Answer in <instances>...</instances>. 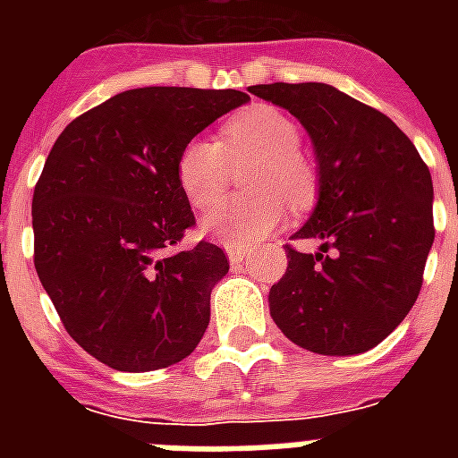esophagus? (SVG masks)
<instances>
[{
    "label": "esophagus",
    "mask_w": 458,
    "mask_h": 458,
    "mask_svg": "<svg viewBox=\"0 0 458 458\" xmlns=\"http://www.w3.org/2000/svg\"><path fill=\"white\" fill-rule=\"evenodd\" d=\"M225 251H228V259L233 266H240L244 259L250 257V251L244 250V247H225Z\"/></svg>",
    "instance_id": "34e87169"
}]
</instances>
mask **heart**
Listing matches in <instances>:
<instances>
[{"mask_svg":"<svg viewBox=\"0 0 458 458\" xmlns=\"http://www.w3.org/2000/svg\"><path fill=\"white\" fill-rule=\"evenodd\" d=\"M300 147L297 123L266 104L230 118L221 128V142L190 140L178 154L175 178L194 208H208L223 199L233 180V165L254 164L247 187L257 194L208 211L201 221L204 233L228 247H251L278 228L287 214L282 194L293 204H301L313 190V171Z\"/></svg>","mask_w":458,"mask_h":458,"instance_id":"heart-1","label":"heart"}]
</instances>
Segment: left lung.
I'll use <instances>...</instances> for the list:
<instances>
[{
  "mask_svg": "<svg viewBox=\"0 0 458 458\" xmlns=\"http://www.w3.org/2000/svg\"><path fill=\"white\" fill-rule=\"evenodd\" d=\"M306 128L318 201L285 244L287 271L268 306L287 340L323 356L369 352L406 318L433 247V178L390 118L326 82L251 85Z\"/></svg>",
  "mask_w": 458,
  "mask_h": 458,
  "instance_id": "obj_1",
  "label": "left lung"
}]
</instances>
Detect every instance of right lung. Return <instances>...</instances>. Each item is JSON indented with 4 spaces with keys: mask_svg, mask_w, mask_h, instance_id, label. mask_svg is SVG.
Returning <instances> with one entry per match:
<instances>
[{
    "mask_svg": "<svg viewBox=\"0 0 458 458\" xmlns=\"http://www.w3.org/2000/svg\"><path fill=\"white\" fill-rule=\"evenodd\" d=\"M247 102L237 89H125L54 142L32 194L35 271L97 361L145 373L199 344L230 264L204 240L171 251L194 225L175 164L194 135Z\"/></svg>",
    "mask_w": 458,
    "mask_h": 458,
    "instance_id": "right-lung-1",
    "label": "right lung"
}]
</instances>
